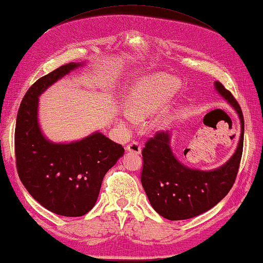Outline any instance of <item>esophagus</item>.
I'll use <instances>...</instances> for the list:
<instances>
[{
    "mask_svg": "<svg viewBox=\"0 0 263 263\" xmlns=\"http://www.w3.org/2000/svg\"><path fill=\"white\" fill-rule=\"evenodd\" d=\"M126 150L129 151V153H133V154H136V155H140L141 154V144L140 142H136V141H133L132 143H129L126 145Z\"/></svg>",
    "mask_w": 263,
    "mask_h": 263,
    "instance_id": "obj_1",
    "label": "esophagus"
}]
</instances>
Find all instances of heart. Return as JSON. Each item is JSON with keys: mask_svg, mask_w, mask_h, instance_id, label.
I'll return each instance as SVG.
<instances>
[{"mask_svg": "<svg viewBox=\"0 0 263 263\" xmlns=\"http://www.w3.org/2000/svg\"><path fill=\"white\" fill-rule=\"evenodd\" d=\"M180 87L176 78L156 73L137 83L128 99V120H141L164 107Z\"/></svg>", "mask_w": 263, "mask_h": 263, "instance_id": "heart-1", "label": "heart"}]
</instances>
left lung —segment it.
I'll return each mask as SVG.
<instances>
[{"mask_svg":"<svg viewBox=\"0 0 263 263\" xmlns=\"http://www.w3.org/2000/svg\"><path fill=\"white\" fill-rule=\"evenodd\" d=\"M215 86L237 110L241 122L238 148L228 163L213 171L185 166L174 157L167 132H158L142 150V186L153 208L166 219H188L205 213L227 196L236 181L243 146V115L231 92L219 82Z\"/></svg>","mask_w":263,"mask_h":263,"instance_id":"left-lung-1","label":"left lung"}]
</instances>
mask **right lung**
<instances>
[{
  "mask_svg": "<svg viewBox=\"0 0 263 263\" xmlns=\"http://www.w3.org/2000/svg\"><path fill=\"white\" fill-rule=\"evenodd\" d=\"M81 63L63 64L39 78L23 98L15 129L16 166L35 201L52 213L80 217L93 208L106 172L123 156L121 144L101 133L71 143H52L38 123V97Z\"/></svg>",
  "mask_w": 263,
  "mask_h": 263,
  "instance_id": "add662e5",
  "label": "right lung"
}]
</instances>
